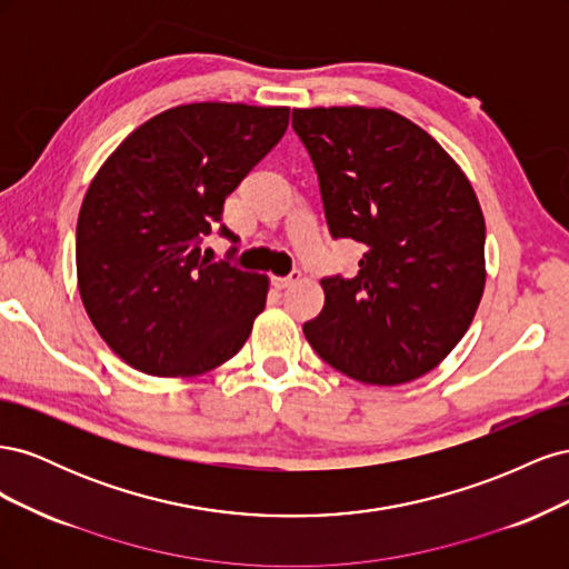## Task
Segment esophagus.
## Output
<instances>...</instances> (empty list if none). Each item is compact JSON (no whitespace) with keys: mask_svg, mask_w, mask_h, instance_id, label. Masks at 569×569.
<instances>
[{"mask_svg":"<svg viewBox=\"0 0 569 569\" xmlns=\"http://www.w3.org/2000/svg\"><path fill=\"white\" fill-rule=\"evenodd\" d=\"M297 282H301V272L299 270H291L289 274H284V278H272V284L278 287V289H287L291 284H297Z\"/></svg>","mask_w":569,"mask_h":569,"instance_id":"34e87169","label":"esophagus"}]
</instances>
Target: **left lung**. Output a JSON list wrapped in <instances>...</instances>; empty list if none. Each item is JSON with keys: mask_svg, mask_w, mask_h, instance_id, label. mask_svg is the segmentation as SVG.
<instances>
[{"mask_svg": "<svg viewBox=\"0 0 569 569\" xmlns=\"http://www.w3.org/2000/svg\"><path fill=\"white\" fill-rule=\"evenodd\" d=\"M316 166L327 228L366 247L358 274L320 280L303 335L327 366L366 385L435 370L485 295V216L460 166L389 109H295Z\"/></svg>", "mask_w": 569, "mask_h": 569, "instance_id": "1", "label": "left lung"}]
</instances>
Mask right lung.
Returning a JSON list of instances; mask_svg holds the SVG:
<instances>
[{
	"label": "right lung",
	"instance_id": "right-lung-1",
	"mask_svg": "<svg viewBox=\"0 0 569 569\" xmlns=\"http://www.w3.org/2000/svg\"><path fill=\"white\" fill-rule=\"evenodd\" d=\"M287 126V107L182 104L130 132L99 168L78 216V289L101 339L134 370L194 377L244 347L268 278L211 263L201 239ZM220 234L237 242L226 226Z\"/></svg>",
	"mask_w": 569,
	"mask_h": 569
}]
</instances>
